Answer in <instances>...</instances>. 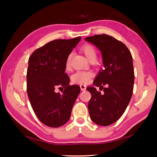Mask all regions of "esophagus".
<instances>
[{
    "label": "esophagus",
    "mask_w": 157,
    "mask_h": 157,
    "mask_svg": "<svg viewBox=\"0 0 157 157\" xmlns=\"http://www.w3.org/2000/svg\"><path fill=\"white\" fill-rule=\"evenodd\" d=\"M79 86H80V89H81L82 91H86V85L80 84V85H79Z\"/></svg>",
    "instance_id": "esophagus-1"
}]
</instances>
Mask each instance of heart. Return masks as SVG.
<instances>
[{
    "mask_svg": "<svg viewBox=\"0 0 157 157\" xmlns=\"http://www.w3.org/2000/svg\"><path fill=\"white\" fill-rule=\"evenodd\" d=\"M82 51L89 61L95 59L97 57V52L95 48L89 44H86L82 48ZM71 55H68L66 60V68H69L71 65ZM94 76L91 71H77L72 75V81L74 83L84 84H87Z\"/></svg>",
    "mask_w": 157,
    "mask_h": 157,
    "instance_id": "heart-1",
    "label": "heart"
}]
</instances>
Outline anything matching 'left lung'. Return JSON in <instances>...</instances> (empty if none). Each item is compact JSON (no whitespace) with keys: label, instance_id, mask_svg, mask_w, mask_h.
Here are the masks:
<instances>
[{"label":"left lung","instance_id":"obj_1","mask_svg":"<svg viewBox=\"0 0 157 157\" xmlns=\"http://www.w3.org/2000/svg\"><path fill=\"white\" fill-rule=\"evenodd\" d=\"M85 41L95 45L102 55L104 68L94 84L102 88L100 89L104 91L102 94L94 86L86 88L91 94L88 104L89 115L95 124L108 126L121 118L131 100L134 82L132 56L123 42L107 34L86 37Z\"/></svg>","mask_w":157,"mask_h":157}]
</instances>
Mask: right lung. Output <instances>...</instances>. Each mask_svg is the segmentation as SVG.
Masks as SVG:
<instances>
[{"label": "right lung", "mask_w": 157, "mask_h": 157, "mask_svg": "<svg viewBox=\"0 0 157 157\" xmlns=\"http://www.w3.org/2000/svg\"><path fill=\"white\" fill-rule=\"evenodd\" d=\"M56 39L34 50L28 60L27 92L33 109L42 123L59 127L67 123L80 92L78 85H69L66 60L80 41ZM65 89L62 94L54 91Z\"/></svg>", "instance_id": "add662e5"}]
</instances>
